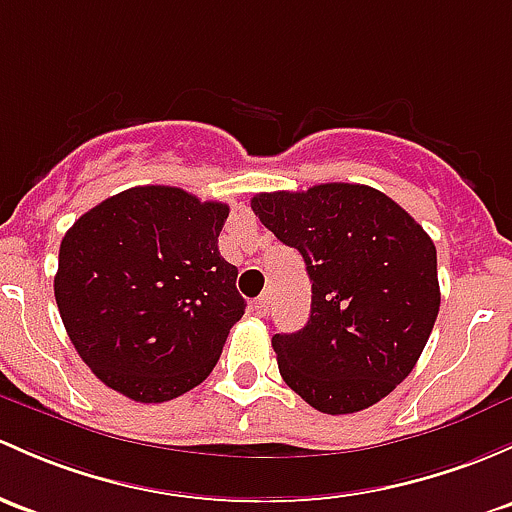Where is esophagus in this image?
<instances>
[{
  "mask_svg": "<svg viewBox=\"0 0 512 512\" xmlns=\"http://www.w3.org/2000/svg\"><path fill=\"white\" fill-rule=\"evenodd\" d=\"M267 309H270V294H262V297L255 299V314L265 316Z\"/></svg>",
  "mask_w": 512,
  "mask_h": 512,
  "instance_id": "esophagus-1",
  "label": "esophagus"
}]
</instances>
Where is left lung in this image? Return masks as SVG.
Returning a JSON list of instances; mask_svg holds the SVG:
<instances>
[{
	"label": "left lung",
	"instance_id": "obj_1",
	"mask_svg": "<svg viewBox=\"0 0 512 512\" xmlns=\"http://www.w3.org/2000/svg\"><path fill=\"white\" fill-rule=\"evenodd\" d=\"M252 211L301 252L311 279L306 326L272 338L284 383L326 414L390 395L439 314L432 238L392 198L360 184L257 193Z\"/></svg>",
	"mask_w": 512,
	"mask_h": 512
}]
</instances>
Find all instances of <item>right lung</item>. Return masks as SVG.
Masks as SVG:
<instances>
[{
	"label": "right lung",
	"mask_w": 512,
	"mask_h": 512,
	"mask_svg": "<svg viewBox=\"0 0 512 512\" xmlns=\"http://www.w3.org/2000/svg\"><path fill=\"white\" fill-rule=\"evenodd\" d=\"M228 213L184 188L137 186L80 215L61 240L58 311L107 387L166 402L211 375L247 306L238 267L218 252Z\"/></svg>",
	"instance_id": "right-lung-1"
}]
</instances>
